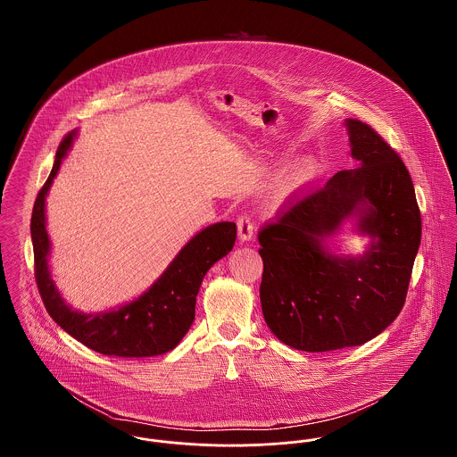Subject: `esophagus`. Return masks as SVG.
Masks as SVG:
<instances>
[{"label":"esophagus","instance_id":"34e87169","mask_svg":"<svg viewBox=\"0 0 457 457\" xmlns=\"http://www.w3.org/2000/svg\"><path fill=\"white\" fill-rule=\"evenodd\" d=\"M237 226H238L239 241H250L253 237V224H252L250 218L245 216V214L239 216Z\"/></svg>","mask_w":457,"mask_h":457}]
</instances>
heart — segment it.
<instances>
[{
	"label": "heart",
	"instance_id": "b5f03b06",
	"mask_svg": "<svg viewBox=\"0 0 457 457\" xmlns=\"http://www.w3.org/2000/svg\"><path fill=\"white\" fill-rule=\"evenodd\" d=\"M320 173H322V164L315 155L302 157L286 170V173L278 181L276 192L281 198L300 194L306 187H310Z\"/></svg>",
	"mask_w": 457,
	"mask_h": 457
}]
</instances>
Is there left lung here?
<instances>
[{
  "label": "left lung",
  "mask_w": 457,
  "mask_h": 457,
  "mask_svg": "<svg viewBox=\"0 0 457 457\" xmlns=\"http://www.w3.org/2000/svg\"><path fill=\"white\" fill-rule=\"evenodd\" d=\"M356 170L289 202L259 231L263 319L284 345L310 353L360 346L391 326L406 302L421 216L399 154L360 120H346ZM354 215L372 238L360 258L325 239Z\"/></svg>",
  "instance_id": "left-lung-1"
}]
</instances>
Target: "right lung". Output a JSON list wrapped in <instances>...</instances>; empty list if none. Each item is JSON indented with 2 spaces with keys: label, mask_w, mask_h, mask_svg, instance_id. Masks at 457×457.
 <instances>
[{
  "label": "right lung",
  "mask_w": 457,
  "mask_h": 457,
  "mask_svg": "<svg viewBox=\"0 0 457 457\" xmlns=\"http://www.w3.org/2000/svg\"><path fill=\"white\" fill-rule=\"evenodd\" d=\"M77 131L62 140L51 174L34 202L30 235L34 245L36 283L44 306L53 320L84 346L101 354L121 358H147L178 346L195 320L196 293L207 270L233 250L237 239L235 222H216L190 239L174 257L162 276L137 300L118 310L84 313L65 303L51 279L47 255L44 202L70 151Z\"/></svg>",
  "instance_id": "add662e5"
}]
</instances>
